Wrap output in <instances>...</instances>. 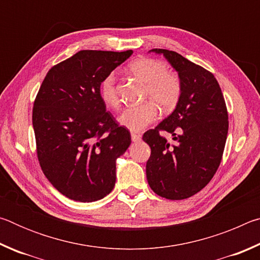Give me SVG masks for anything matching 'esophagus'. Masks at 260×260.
<instances>
[{
  "label": "esophagus",
  "mask_w": 260,
  "mask_h": 260,
  "mask_svg": "<svg viewBox=\"0 0 260 260\" xmlns=\"http://www.w3.org/2000/svg\"><path fill=\"white\" fill-rule=\"evenodd\" d=\"M132 141L133 142H139V141L141 140V135L140 134H136V133H132Z\"/></svg>",
  "instance_id": "1"
}]
</instances>
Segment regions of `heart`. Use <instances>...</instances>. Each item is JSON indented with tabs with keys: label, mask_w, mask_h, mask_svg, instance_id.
Wrapping results in <instances>:
<instances>
[{
	"label": "heart",
	"mask_w": 260,
	"mask_h": 260,
	"mask_svg": "<svg viewBox=\"0 0 260 260\" xmlns=\"http://www.w3.org/2000/svg\"><path fill=\"white\" fill-rule=\"evenodd\" d=\"M128 71L144 83L143 100L150 101L125 108L118 117V122L132 132H141L156 120V105L164 112L177 107L181 99L182 82L177 72L167 70L164 61L150 57L136 58L128 65ZM116 81V74L111 72L100 83V98L109 108H118L120 103Z\"/></svg>",
	"instance_id": "obj_1"
}]
</instances>
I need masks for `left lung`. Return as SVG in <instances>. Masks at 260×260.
<instances>
[{
	"label": "left lung",
	"mask_w": 260,
	"mask_h": 260,
	"mask_svg": "<svg viewBox=\"0 0 260 260\" xmlns=\"http://www.w3.org/2000/svg\"><path fill=\"white\" fill-rule=\"evenodd\" d=\"M162 54L178 72L182 94L174 111L143 134L151 155L146 173L150 188L167 200H184L202 190L217 172L228 133V113L221 88L208 70L178 52ZM174 136L170 144L160 135Z\"/></svg>",
	"instance_id": "1"
}]
</instances>
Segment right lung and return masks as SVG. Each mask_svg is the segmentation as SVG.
Returning <instances> with one entry per match:
<instances>
[{
	"label": "right lung",
	"instance_id": "1",
	"mask_svg": "<svg viewBox=\"0 0 260 260\" xmlns=\"http://www.w3.org/2000/svg\"><path fill=\"white\" fill-rule=\"evenodd\" d=\"M133 54L81 50L52 67L33 105L37 155L46 178L77 202L103 199L116 183V159L131 144L100 98V83Z\"/></svg>",
	"mask_w": 260,
	"mask_h": 260
}]
</instances>
